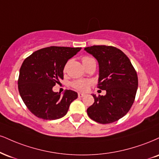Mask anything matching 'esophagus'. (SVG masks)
<instances>
[{
  "instance_id": "esophagus-1",
  "label": "esophagus",
  "mask_w": 159,
  "mask_h": 159,
  "mask_svg": "<svg viewBox=\"0 0 159 159\" xmlns=\"http://www.w3.org/2000/svg\"><path fill=\"white\" fill-rule=\"evenodd\" d=\"M78 97H79V98H83V97L85 95V94H84V93H78Z\"/></svg>"
}]
</instances>
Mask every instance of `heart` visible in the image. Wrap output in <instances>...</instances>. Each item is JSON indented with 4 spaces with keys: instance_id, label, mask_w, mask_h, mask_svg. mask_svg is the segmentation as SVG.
Returning <instances> with one entry per match:
<instances>
[{
    "instance_id": "heart-1",
    "label": "heart",
    "mask_w": 159,
    "mask_h": 159,
    "mask_svg": "<svg viewBox=\"0 0 159 159\" xmlns=\"http://www.w3.org/2000/svg\"><path fill=\"white\" fill-rule=\"evenodd\" d=\"M91 60H94V59L93 58H90V57H84V58H83V59H82V62H83V64H85V63H87ZM90 84L91 82L89 80H77V81H75L72 85V87L75 88L78 90L86 91L88 89Z\"/></svg>"
}]
</instances>
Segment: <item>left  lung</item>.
Returning <instances> with one entry per match:
<instances>
[{
    "label": "left lung",
    "mask_w": 159,
    "mask_h": 159,
    "mask_svg": "<svg viewBox=\"0 0 159 159\" xmlns=\"http://www.w3.org/2000/svg\"><path fill=\"white\" fill-rule=\"evenodd\" d=\"M84 50L98 61V88L105 95H93L95 102L87 109L93 121L110 124L124 117L134 102L138 76L130 61L121 50L110 46H93Z\"/></svg>",
    "instance_id": "obj_1"
}]
</instances>
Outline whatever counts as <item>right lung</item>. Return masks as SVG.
<instances>
[{"instance_id":"add662e5","label":"right lung","mask_w":159,"mask_h":159,"mask_svg":"<svg viewBox=\"0 0 159 159\" xmlns=\"http://www.w3.org/2000/svg\"><path fill=\"white\" fill-rule=\"evenodd\" d=\"M79 47H50L35 51L20 69L18 90L25 105L37 117L55 120L67 113L78 93L66 89L63 95L52 88L64 78L66 62L81 50Z\"/></svg>"}]
</instances>
